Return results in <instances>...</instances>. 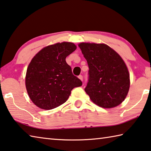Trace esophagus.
Listing matches in <instances>:
<instances>
[{"label": "esophagus", "mask_w": 151, "mask_h": 151, "mask_svg": "<svg viewBox=\"0 0 151 151\" xmlns=\"http://www.w3.org/2000/svg\"><path fill=\"white\" fill-rule=\"evenodd\" d=\"M78 77L79 79H81V81H83V75H79Z\"/></svg>", "instance_id": "obj_1"}]
</instances>
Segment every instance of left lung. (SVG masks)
Wrapping results in <instances>:
<instances>
[{
	"instance_id": "1",
	"label": "left lung",
	"mask_w": 151,
	"mask_h": 151,
	"mask_svg": "<svg viewBox=\"0 0 151 151\" xmlns=\"http://www.w3.org/2000/svg\"><path fill=\"white\" fill-rule=\"evenodd\" d=\"M78 46L89 68L85 92L102 108L119 105L130 86L129 74L122 57L105 44L81 43Z\"/></svg>"
}]
</instances>
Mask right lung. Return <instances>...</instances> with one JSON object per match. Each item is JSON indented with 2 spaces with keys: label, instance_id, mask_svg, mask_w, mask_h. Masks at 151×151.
I'll use <instances>...</instances> for the list:
<instances>
[{
  "label": "right lung",
  "instance_id": "obj_1",
  "mask_svg": "<svg viewBox=\"0 0 151 151\" xmlns=\"http://www.w3.org/2000/svg\"><path fill=\"white\" fill-rule=\"evenodd\" d=\"M76 49L73 43H57L42 49L30 62L26 86L30 99L40 108L49 110L61 106L74 88L82 86L65 60Z\"/></svg>",
  "mask_w": 151,
  "mask_h": 151
}]
</instances>
